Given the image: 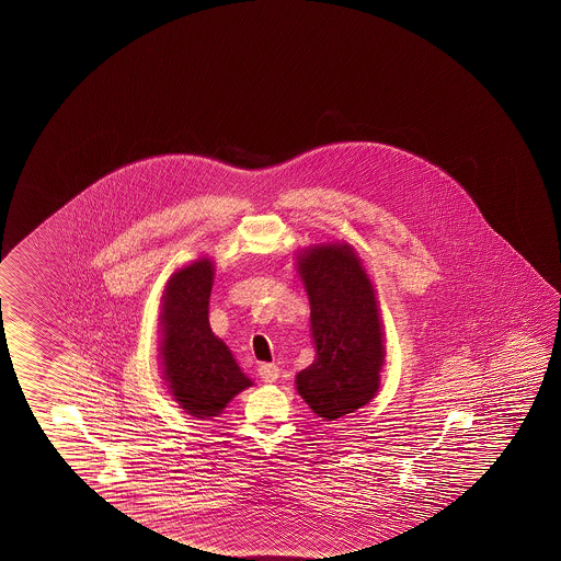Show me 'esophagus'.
<instances>
[{
  "label": "esophagus",
  "instance_id": "obj_1",
  "mask_svg": "<svg viewBox=\"0 0 561 561\" xmlns=\"http://www.w3.org/2000/svg\"><path fill=\"white\" fill-rule=\"evenodd\" d=\"M257 376L262 377V381H266V383H274L277 377H279V368H277L276 364H262L257 368Z\"/></svg>",
  "mask_w": 561,
  "mask_h": 561
}]
</instances>
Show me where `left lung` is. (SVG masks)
Wrapping results in <instances>:
<instances>
[{
  "label": "left lung",
  "mask_w": 561,
  "mask_h": 561,
  "mask_svg": "<svg viewBox=\"0 0 561 561\" xmlns=\"http://www.w3.org/2000/svg\"><path fill=\"white\" fill-rule=\"evenodd\" d=\"M311 304L314 359L295 377L312 413L336 421L379 391L383 322L376 289L350 244H319L297 256Z\"/></svg>",
  "instance_id": "1"
}]
</instances>
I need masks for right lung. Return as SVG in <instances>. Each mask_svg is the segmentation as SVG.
<instances>
[{
	"label": "right lung",
	"instance_id": "right-lung-1",
	"mask_svg": "<svg viewBox=\"0 0 561 561\" xmlns=\"http://www.w3.org/2000/svg\"><path fill=\"white\" fill-rule=\"evenodd\" d=\"M213 277L209 257L178 270L165 284L160 311L165 383L185 413L197 419L219 416L232 397L252 386L209 327Z\"/></svg>",
	"mask_w": 561,
	"mask_h": 561
}]
</instances>
